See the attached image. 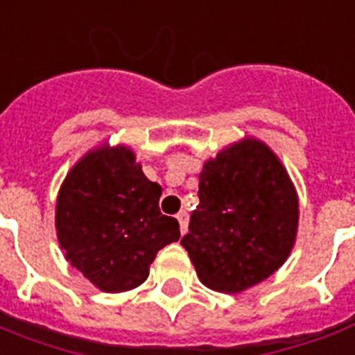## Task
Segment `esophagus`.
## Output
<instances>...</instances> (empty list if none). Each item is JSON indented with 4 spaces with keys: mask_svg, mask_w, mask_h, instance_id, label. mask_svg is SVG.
<instances>
[{
    "mask_svg": "<svg viewBox=\"0 0 355 355\" xmlns=\"http://www.w3.org/2000/svg\"><path fill=\"white\" fill-rule=\"evenodd\" d=\"M178 222H180V231L181 234H185L187 232V227H189V214H187L185 211H181L180 214H178Z\"/></svg>",
    "mask_w": 355,
    "mask_h": 355,
    "instance_id": "1",
    "label": "esophagus"
}]
</instances>
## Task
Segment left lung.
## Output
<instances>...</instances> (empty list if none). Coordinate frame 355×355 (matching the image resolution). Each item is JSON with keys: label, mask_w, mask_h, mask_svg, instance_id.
Returning a JSON list of instances; mask_svg holds the SVG:
<instances>
[{"label": "left lung", "mask_w": 355, "mask_h": 355, "mask_svg": "<svg viewBox=\"0 0 355 355\" xmlns=\"http://www.w3.org/2000/svg\"><path fill=\"white\" fill-rule=\"evenodd\" d=\"M189 251L201 284L242 293L288 260L299 229V196L268 144L243 137L203 163Z\"/></svg>", "instance_id": "obj_1"}]
</instances>
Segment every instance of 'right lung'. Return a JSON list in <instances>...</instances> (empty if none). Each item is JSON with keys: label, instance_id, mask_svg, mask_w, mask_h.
<instances>
[{"label": "right lung", "instance_id": "1", "mask_svg": "<svg viewBox=\"0 0 355 355\" xmlns=\"http://www.w3.org/2000/svg\"><path fill=\"white\" fill-rule=\"evenodd\" d=\"M161 189L130 146L101 144L73 164L56 198L55 225L65 260L106 293L137 288L180 223L159 211Z\"/></svg>", "mask_w": 355, "mask_h": 355}]
</instances>
